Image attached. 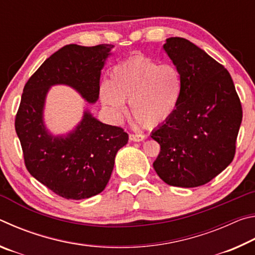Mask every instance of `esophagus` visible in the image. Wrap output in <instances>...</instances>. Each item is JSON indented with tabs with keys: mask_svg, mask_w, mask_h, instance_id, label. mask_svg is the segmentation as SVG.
Masks as SVG:
<instances>
[{
	"mask_svg": "<svg viewBox=\"0 0 255 255\" xmlns=\"http://www.w3.org/2000/svg\"><path fill=\"white\" fill-rule=\"evenodd\" d=\"M144 138V135H141V133H129V139L132 141H141Z\"/></svg>",
	"mask_w": 255,
	"mask_h": 255,
	"instance_id": "obj_1",
	"label": "esophagus"
}]
</instances>
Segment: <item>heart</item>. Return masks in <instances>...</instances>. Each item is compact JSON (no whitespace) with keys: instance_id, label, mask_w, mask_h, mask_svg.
Returning a JSON list of instances; mask_svg holds the SVG:
<instances>
[{"instance_id":"b5f03b06","label":"heart","mask_w":255,"mask_h":255,"mask_svg":"<svg viewBox=\"0 0 255 255\" xmlns=\"http://www.w3.org/2000/svg\"><path fill=\"white\" fill-rule=\"evenodd\" d=\"M182 76L172 64H159L144 55H133L114 67L100 98L116 118L126 112L125 102L138 125L156 127L167 122L179 106Z\"/></svg>"}]
</instances>
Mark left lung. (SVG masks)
<instances>
[{"label": "left lung", "instance_id": "obj_1", "mask_svg": "<svg viewBox=\"0 0 255 255\" xmlns=\"http://www.w3.org/2000/svg\"><path fill=\"white\" fill-rule=\"evenodd\" d=\"M163 49L183 86L173 116L150 135L161 146L153 166L167 184L199 187L234 158L242 105L230 73L205 50L180 37L166 39Z\"/></svg>", "mask_w": 255, "mask_h": 255}]
</instances>
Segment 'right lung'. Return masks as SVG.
<instances>
[{
    "label": "right lung",
    "instance_id": "1",
    "mask_svg": "<svg viewBox=\"0 0 255 255\" xmlns=\"http://www.w3.org/2000/svg\"><path fill=\"white\" fill-rule=\"evenodd\" d=\"M112 45H66L47 58L24 85L15 131L29 173L66 199L80 200L105 190L118 150L127 144L123 128L102 124L90 112L66 136H53L44 124L50 86L65 84L89 103L97 102L100 75Z\"/></svg>",
    "mask_w": 255,
    "mask_h": 255
}]
</instances>
